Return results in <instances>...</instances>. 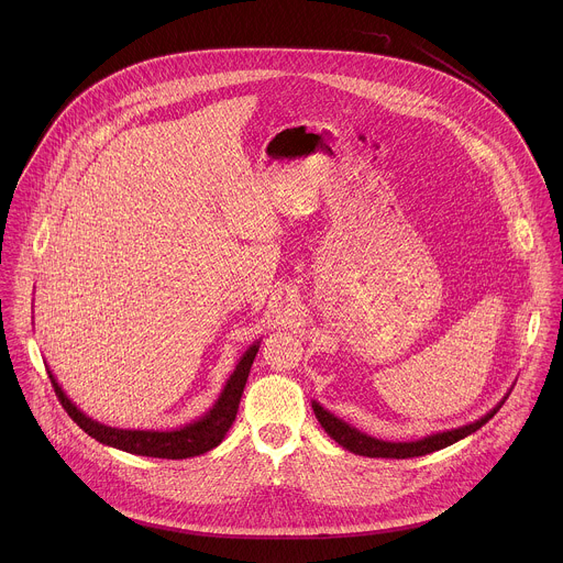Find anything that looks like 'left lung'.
Segmentation results:
<instances>
[{"instance_id":"left-lung-1","label":"left lung","mask_w":563,"mask_h":563,"mask_svg":"<svg viewBox=\"0 0 563 563\" xmlns=\"http://www.w3.org/2000/svg\"><path fill=\"white\" fill-rule=\"evenodd\" d=\"M509 393L503 397V401L498 402L496 407H492L485 416L479 420L451 429V431H440L413 442H388V440H379L373 438L355 427H351L349 422H344L342 418L333 416L331 411H327L321 402L312 401V409L321 422L322 429L329 433V438H333L340 446H344L346 451L355 453V455H364V457H388V460H407V457H418V455H427L433 451H440L444 446H451L460 440H464L466 435L475 433L477 429H482L483 424L500 409V405L507 401Z\"/></svg>"}]
</instances>
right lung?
<instances>
[{
    "mask_svg": "<svg viewBox=\"0 0 563 563\" xmlns=\"http://www.w3.org/2000/svg\"><path fill=\"white\" fill-rule=\"evenodd\" d=\"M257 349H260V340L253 342L242 353V357L239 360L234 373L230 375V379L225 382L219 399L201 418H197L179 429H170V431L119 429V427L101 424L78 409V405L65 395L63 386L56 382L52 371H47V373H49L52 386L56 390V397L60 399L67 413L74 418V422H78L80 429H84L97 442L119 449V451H125V453H132V455L162 457V460H186V457H195V455H203V453L212 451L228 435L232 422L236 420L242 390H244V384H246V377H249V371H251Z\"/></svg>",
    "mask_w": 563,
    "mask_h": 563,
    "instance_id": "1",
    "label": "right lung"
}]
</instances>
